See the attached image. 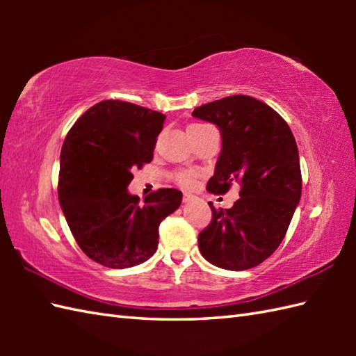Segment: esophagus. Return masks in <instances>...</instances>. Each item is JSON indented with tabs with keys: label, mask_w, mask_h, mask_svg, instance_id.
Masks as SVG:
<instances>
[{
	"label": "esophagus",
	"mask_w": 356,
	"mask_h": 356,
	"mask_svg": "<svg viewBox=\"0 0 356 356\" xmlns=\"http://www.w3.org/2000/svg\"><path fill=\"white\" fill-rule=\"evenodd\" d=\"M193 199H194V197H193V195H191V194H185V195H184V202H185V203H188V202H191Z\"/></svg>",
	"instance_id": "1"
}]
</instances>
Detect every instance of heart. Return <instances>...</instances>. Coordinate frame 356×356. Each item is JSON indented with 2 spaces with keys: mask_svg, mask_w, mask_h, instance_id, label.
Listing matches in <instances>:
<instances>
[{
  "mask_svg": "<svg viewBox=\"0 0 356 356\" xmlns=\"http://www.w3.org/2000/svg\"><path fill=\"white\" fill-rule=\"evenodd\" d=\"M190 127H199V125H190ZM195 179H197V172L195 171H177L174 174V180H176V184L182 188H186V190H190V188L194 186Z\"/></svg>",
  "mask_w": 356,
  "mask_h": 356,
  "instance_id": "1",
  "label": "heart"
}]
</instances>
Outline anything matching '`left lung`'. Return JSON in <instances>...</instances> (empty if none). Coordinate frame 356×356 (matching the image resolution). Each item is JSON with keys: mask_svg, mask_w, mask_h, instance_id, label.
Returning <instances> with one entry per match:
<instances>
[{"mask_svg": "<svg viewBox=\"0 0 356 356\" xmlns=\"http://www.w3.org/2000/svg\"><path fill=\"white\" fill-rule=\"evenodd\" d=\"M193 116L218 127L222 151L209 193H226L236 180L240 199L213 211L199 234V249L211 264L228 270L259 266L274 254L301 197L297 142L286 120L252 96L234 95L194 108Z\"/></svg>", "mask_w": 356, "mask_h": 356, "instance_id": "8db88e82", "label": "left lung"}]
</instances>
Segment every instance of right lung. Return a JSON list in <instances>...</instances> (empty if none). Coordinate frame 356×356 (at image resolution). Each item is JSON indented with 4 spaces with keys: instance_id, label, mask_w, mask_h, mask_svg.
Wrapping results in <instances>:
<instances>
[{
    "instance_id": "obj_1",
    "label": "right lung",
    "mask_w": 356,
    "mask_h": 356,
    "mask_svg": "<svg viewBox=\"0 0 356 356\" xmlns=\"http://www.w3.org/2000/svg\"><path fill=\"white\" fill-rule=\"evenodd\" d=\"M163 122L162 113L110 99L88 108L65 136L59 205L79 248L105 268H131L153 257L159 225L182 203L174 188L143 202L127 190L131 170L153 161Z\"/></svg>"
}]
</instances>
